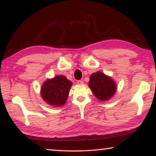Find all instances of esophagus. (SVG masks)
I'll list each match as a JSON object with an SVG mask.
<instances>
[{
  "instance_id": "34e87169",
  "label": "esophagus",
  "mask_w": 156,
  "mask_h": 156,
  "mask_svg": "<svg viewBox=\"0 0 156 156\" xmlns=\"http://www.w3.org/2000/svg\"><path fill=\"white\" fill-rule=\"evenodd\" d=\"M77 83H78V84H80V85H82V84H84L83 80H78V81H77Z\"/></svg>"
}]
</instances>
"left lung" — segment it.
Segmentation results:
<instances>
[{
	"label": "left lung",
	"instance_id": "left-lung-1",
	"mask_svg": "<svg viewBox=\"0 0 156 156\" xmlns=\"http://www.w3.org/2000/svg\"><path fill=\"white\" fill-rule=\"evenodd\" d=\"M89 87L95 97L104 102L112 98L117 91V84L114 80L101 72L93 73L90 76Z\"/></svg>",
	"mask_w": 156,
	"mask_h": 156
}]
</instances>
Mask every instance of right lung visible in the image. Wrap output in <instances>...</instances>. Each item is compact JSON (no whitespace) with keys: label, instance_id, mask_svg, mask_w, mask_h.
Returning a JSON list of instances; mask_svg holds the SVG:
<instances>
[{"label":"right lung","instance_id":"right-lung-1","mask_svg":"<svg viewBox=\"0 0 156 156\" xmlns=\"http://www.w3.org/2000/svg\"><path fill=\"white\" fill-rule=\"evenodd\" d=\"M72 86V83L66 76H56L44 82L41 88V96L51 106L62 107L67 101Z\"/></svg>","mask_w":156,"mask_h":156}]
</instances>
